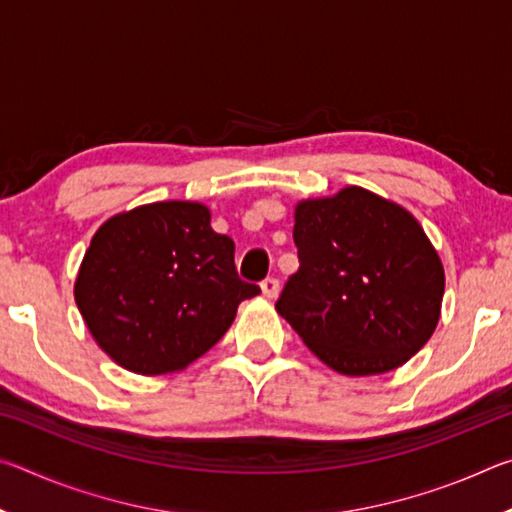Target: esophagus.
<instances>
[{"mask_svg":"<svg viewBox=\"0 0 512 512\" xmlns=\"http://www.w3.org/2000/svg\"><path fill=\"white\" fill-rule=\"evenodd\" d=\"M262 293L268 300L277 298V293H280V282H277L275 277H266V280L262 282Z\"/></svg>","mask_w":512,"mask_h":512,"instance_id":"obj_1","label":"esophagus"}]
</instances>
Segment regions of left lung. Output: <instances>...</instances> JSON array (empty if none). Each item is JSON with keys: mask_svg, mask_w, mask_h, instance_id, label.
<instances>
[{"mask_svg": "<svg viewBox=\"0 0 512 512\" xmlns=\"http://www.w3.org/2000/svg\"><path fill=\"white\" fill-rule=\"evenodd\" d=\"M298 271L277 314L341 375H381L409 361L440 318L445 271L420 223L386 198L345 187L296 207Z\"/></svg>", "mask_w": 512, "mask_h": 512, "instance_id": "left-lung-1", "label": "left lung"}]
</instances>
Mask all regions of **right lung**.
I'll list each match as a JSON object with an SVG mask.
<instances>
[{
	"instance_id": "right-lung-1",
	"label": "right lung",
	"mask_w": 512,
	"mask_h": 512,
	"mask_svg": "<svg viewBox=\"0 0 512 512\" xmlns=\"http://www.w3.org/2000/svg\"><path fill=\"white\" fill-rule=\"evenodd\" d=\"M235 241L201 203L164 201L108 219L85 250L74 298L99 348L137 375L183 370L221 341L241 300Z\"/></svg>"
}]
</instances>
